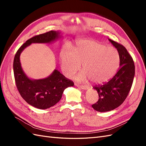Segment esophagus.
I'll return each mask as SVG.
<instances>
[{
	"mask_svg": "<svg viewBox=\"0 0 146 146\" xmlns=\"http://www.w3.org/2000/svg\"><path fill=\"white\" fill-rule=\"evenodd\" d=\"M76 85L79 88H81V89H83V90H88V88H89V87H88V86H83V85H78V84H76Z\"/></svg>",
	"mask_w": 146,
	"mask_h": 146,
	"instance_id": "esophagus-1",
	"label": "esophagus"
}]
</instances>
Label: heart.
Instances as JSON below:
<instances>
[{"label":"heart","instance_id":"obj_1","mask_svg":"<svg viewBox=\"0 0 146 146\" xmlns=\"http://www.w3.org/2000/svg\"><path fill=\"white\" fill-rule=\"evenodd\" d=\"M60 62L66 77H72L82 64L83 71L76 77L77 81L85 82L90 79L96 84H103L109 81L116 72L119 55L113 47H106L91 39H82L77 42L73 52H61Z\"/></svg>","mask_w":146,"mask_h":146}]
</instances>
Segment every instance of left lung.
<instances>
[{"label": "left lung", "mask_w": 146, "mask_h": 146, "mask_svg": "<svg viewBox=\"0 0 146 146\" xmlns=\"http://www.w3.org/2000/svg\"><path fill=\"white\" fill-rule=\"evenodd\" d=\"M109 41L118 51L120 68L108 82L94 86L98 92L99 100L92 107L99 112L111 111L124 102L130 91L135 72L134 61L125 47L110 39Z\"/></svg>", "instance_id": "obj_1"}]
</instances>
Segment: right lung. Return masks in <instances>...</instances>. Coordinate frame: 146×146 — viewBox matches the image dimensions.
<instances>
[{"instance_id": "obj_1", "label": "right lung", "mask_w": 146, "mask_h": 146, "mask_svg": "<svg viewBox=\"0 0 146 146\" xmlns=\"http://www.w3.org/2000/svg\"><path fill=\"white\" fill-rule=\"evenodd\" d=\"M59 32H50L35 36L28 39L17 50L13 61V71L17 90L30 105L39 109H47L60 100L66 88L74 85V82L55 69L50 76L39 80L28 78L22 69L20 55L32 43H50L61 37Z\"/></svg>"}]
</instances>
